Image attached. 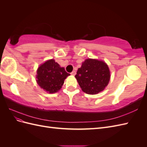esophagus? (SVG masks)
I'll list each match as a JSON object with an SVG mask.
<instances>
[{
  "mask_svg": "<svg viewBox=\"0 0 147 147\" xmlns=\"http://www.w3.org/2000/svg\"><path fill=\"white\" fill-rule=\"evenodd\" d=\"M70 74H71V75H75V74H76V72H75V70H74V71H72V72H71V73H70Z\"/></svg>",
  "mask_w": 147,
  "mask_h": 147,
  "instance_id": "34e87169",
  "label": "esophagus"
}]
</instances>
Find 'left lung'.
Masks as SVG:
<instances>
[{
    "label": "left lung",
    "mask_w": 147,
    "mask_h": 147,
    "mask_svg": "<svg viewBox=\"0 0 147 147\" xmlns=\"http://www.w3.org/2000/svg\"><path fill=\"white\" fill-rule=\"evenodd\" d=\"M75 77L83 92L96 94L107 86L110 74L109 67L104 62L87 59L78 69Z\"/></svg>",
    "instance_id": "obj_1"
}]
</instances>
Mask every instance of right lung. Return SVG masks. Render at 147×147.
<instances>
[{"label":"right lung","instance_id":"right-lung-1","mask_svg":"<svg viewBox=\"0 0 147 147\" xmlns=\"http://www.w3.org/2000/svg\"><path fill=\"white\" fill-rule=\"evenodd\" d=\"M37 73L38 84L49 93L58 91L63 85L64 80L70 75L54 59L48 60L42 64Z\"/></svg>","mask_w":147,"mask_h":147}]
</instances>
